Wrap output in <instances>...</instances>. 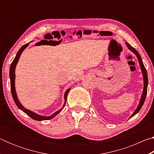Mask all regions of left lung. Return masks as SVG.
I'll list each match as a JSON object with an SVG mask.
<instances>
[{"label":"left lung","instance_id":"obj_1","mask_svg":"<svg viewBox=\"0 0 154 154\" xmlns=\"http://www.w3.org/2000/svg\"><path fill=\"white\" fill-rule=\"evenodd\" d=\"M126 45L128 47V48L132 52V53H134L135 54V56H137V58L138 59V61H139V65H140V70H141L142 75H143V93H142L141 97H140L139 103V105H138L137 109H135V111H134V113H132L131 115V116L130 117V118H129V119H130V118H132V117H133L134 116H135V115H136L137 113H139V111H140V109H141V107H142L143 105V104H144L145 98H146V96H147V92L148 77H147V71H146V69L145 68L144 64H143L142 58H141V57H140V54H139V52H138L134 48H132V47L128 43L126 42Z\"/></svg>","mask_w":154,"mask_h":154}]
</instances>
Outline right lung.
Listing matches in <instances>:
<instances>
[{
	"mask_svg": "<svg viewBox=\"0 0 154 154\" xmlns=\"http://www.w3.org/2000/svg\"><path fill=\"white\" fill-rule=\"evenodd\" d=\"M29 45V43H26V45H23L22 48H21L19 51H17V53L15 56V58L14 60V61L12 62V63L11 64V66H10V69H9V77H10V82H11V94H12V96L13 98H14V100L15 103V105H17V106L19 108L20 110H22L23 112H24L26 114H27L28 116H30L31 118L35 119V120L36 121H43V120H49V119H51L52 118H54V117L57 116L58 113H60L61 112L62 109H64L65 104H66V99H67V95L68 93L69 92L70 90H71V88H68V89L66 90V92L64 93V105L62 106V107L61 109H58V111H56V112H54L53 114H51V116H41V115H38L37 113H35L32 111L29 110V109H26L24 106H23L21 103L20 102L19 99L17 98V95L16 93V90H15V68H16V65L17 64L18 61H19L20 57L21 56V54L23 52V51L27 48V47Z\"/></svg>",
	"mask_w": 154,
	"mask_h": 154,
	"instance_id": "right-lung-1",
	"label": "right lung"
}]
</instances>
